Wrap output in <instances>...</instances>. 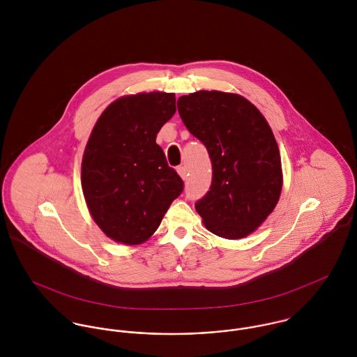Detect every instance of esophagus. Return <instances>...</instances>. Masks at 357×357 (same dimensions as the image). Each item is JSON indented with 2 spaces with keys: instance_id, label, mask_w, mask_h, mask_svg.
I'll list each match as a JSON object with an SVG mask.
<instances>
[{
  "instance_id": "esophagus-1",
  "label": "esophagus",
  "mask_w": 357,
  "mask_h": 357,
  "mask_svg": "<svg viewBox=\"0 0 357 357\" xmlns=\"http://www.w3.org/2000/svg\"><path fill=\"white\" fill-rule=\"evenodd\" d=\"M177 172H178V174L181 176V178H187L188 177V169H187V166H178L177 167Z\"/></svg>"
}]
</instances>
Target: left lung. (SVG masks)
I'll list each match as a JSON object with an SVG mask.
<instances>
[{"label": "left lung", "mask_w": 357, "mask_h": 357, "mask_svg": "<svg viewBox=\"0 0 357 357\" xmlns=\"http://www.w3.org/2000/svg\"><path fill=\"white\" fill-rule=\"evenodd\" d=\"M177 108L211 160L210 188L195 204L206 228L225 239L248 236L282 192L280 153L268 122L245 98L218 91L181 96Z\"/></svg>", "instance_id": "obj_1"}]
</instances>
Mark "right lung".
I'll use <instances>...</instances> for the list:
<instances>
[{
	"instance_id": "right-lung-1",
	"label": "right lung",
	"mask_w": 357,
	"mask_h": 357,
	"mask_svg": "<svg viewBox=\"0 0 357 357\" xmlns=\"http://www.w3.org/2000/svg\"><path fill=\"white\" fill-rule=\"evenodd\" d=\"M174 112V93L125 96L104 109L92 130L82 158V191L96 224L116 242H146L184 190L155 143Z\"/></svg>"
}]
</instances>
